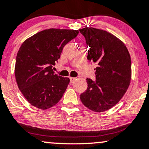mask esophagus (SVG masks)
I'll list each match as a JSON object with an SVG mask.
<instances>
[{
	"label": "esophagus",
	"mask_w": 149,
	"mask_h": 149,
	"mask_svg": "<svg viewBox=\"0 0 149 149\" xmlns=\"http://www.w3.org/2000/svg\"><path fill=\"white\" fill-rule=\"evenodd\" d=\"M76 80V78L74 77H70V81H71V83H73L74 81Z\"/></svg>",
	"instance_id": "1"
}]
</instances>
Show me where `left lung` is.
<instances>
[{"label": "left lung", "mask_w": 149, "mask_h": 149, "mask_svg": "<svg viewBox=\"0 0 149 149\" xmlns=\"http://www.w3.org/2000/svg\"><path fill=\"white\" fill-rule=\"evenodd\" d=\"M87 46L88 61L95 62V81L87 78V90L80 96L82 103L95 112L108 110L122 99L132 77L129 51L117 37L103 29H80Z\"/></svg>", "instance_id": "left-lung-1"}]
</instances>
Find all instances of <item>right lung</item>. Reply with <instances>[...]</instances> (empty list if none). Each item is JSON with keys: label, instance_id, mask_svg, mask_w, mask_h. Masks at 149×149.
<instances>
[{"label": "right lung", "instance_id": "1", "mask_svg": "<svg viewBox=\"0 0 149 149\" xmlns=\"http://www.w3.org/2000/svg\"><path fill=\"white\" fill-rule=\"evenodd\" d=\"M78 32V29H45L27 39L19 47L15 76L19 91L32 106L47 109L61 100L70 79L55 74L52 68L64 46Z\"/></svg>", "mask_w": 149, "mask_h": 149}]
</instances>
